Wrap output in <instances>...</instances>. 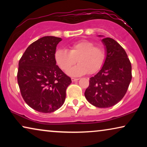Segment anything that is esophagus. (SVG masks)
<instances>
[{
    "label": "esophagus",
    "mask_w": 147,
    "mask_h": 147,
    "mask_svg": "<svg viewBox=\"0 0 147 147\" xmlns=\"http://www.w3.org/2000/svg\"><path fill=\"white\" fill-rule=\"evenodd\" d=\"M78 80H79V79H78V78H71V81H72V82H76V81H78Z\"/></svg>",
    "instance_id": "obj_1"
}]
</instances>
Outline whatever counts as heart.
Instances as JSON below:
<instances>
[{
  "mask_svg": "<svg viewBox=\"0 0 147 147\" xmlns=\"http://www.w3.org/2000/svg\"><path fill=\"white\" fill-rule=\"evenodd\" d=\"M106 51L102 45H96L91 40L83 39L69 46V51L58 49L55 53L56 63L63 71H67L77 61L79 63L68 74L80 76L89 73L94 74L101 69L105 62Z\"/></svg>",
  "mask_w": 147,
  "mask_h": 147,
  "instance_id": "1",
  "label": "heart"
}]
</instances>
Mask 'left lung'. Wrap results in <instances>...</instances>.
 I'll use <instances>...</instances> for the list:
<instances>
[{
    "label": "left lung",
    "instance_id": "left-lung-1",
    "mask_svg": "<svg viewBox=\"0 0 147 147\" xmlns=\"http://www.w3.org/2000/svg\"><path fill=\"white\" fill-rule=\"evenodd\" d=\"M102 42L106 47V58L98 73L90 78L85 97L98 108H109L120 102L127 92L132 79V66L123 47L110 37Z\"/></svg>",
    "mask_w": 147,
    "mask_h": 147
}]
</instances>
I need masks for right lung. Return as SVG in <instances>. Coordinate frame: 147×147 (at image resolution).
Masks as SVG:
<instances>
[{"mask_svg": "<svg viewBox=\"0 0 147 147\" xmlns=\"http://www.w3.org/2000/svg\"><path fill=\"white\" fill-rule=\"evenodd\" d=\"M59 37L45 36L31 43L19 62L17 82L22 97L38 112L50 113L65 102L71 80L56 65Z\"/></svg>", "mask_w": 147, "mask_h": 147, "instance_id": "add662e5", "label": "right lung"}]
</instances>
